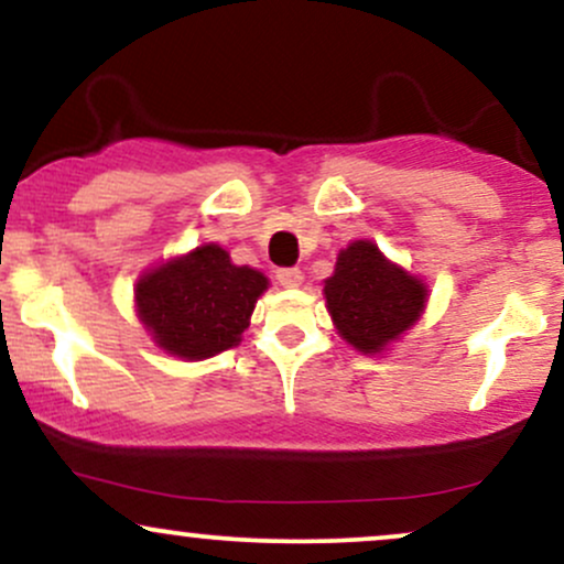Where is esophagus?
I'll list each match as a JSON object with an SVG mask.
<instances>
[{
	"mask_svg": "<svg viewBox=\"0 0 564 564\" xmlns=\"http://www.w3.org/2000/svg\"><path fill=\"white\" fill-rule=\"evenodd\" d=\"M275 281L281 283L283 289H296L302 286V270L300 268H278Z\"/></svg>",
	"mask_w": 564,
	"mask_h": 564,
	"instance_id": "34e87169",
	"label": "esophagus"
}]
</instances>
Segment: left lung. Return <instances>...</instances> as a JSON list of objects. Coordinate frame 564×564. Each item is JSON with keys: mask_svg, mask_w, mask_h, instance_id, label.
Instances as JSON below:
<instances>
[{"mask_svg": "<svg viewBox=\"0 0 564 564\" xmlns=\"http://www.w3.org/2000/svg\"><path fill=\"white\" fill-rule=\"evenodd\" d=\"M336 332L358 352L377 355L424 313L426 286L371 241H352L323 283Z\"/></svg>", "mask_w": 564, "mask_h": 564, "instance_id": "8db88e82", "label": "left lung"}]
</instances>
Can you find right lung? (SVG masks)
I'll return each mask as SVG.
<instances>
[{"instance_id":"1","label":"right lung","mask_w":564,"mask_h":564,"mask_svg":"<svg viewBox=\"0 0 564 564\" xmlns=\"http://www.w3.org/2000/svg\"><path fill=\"white\" fill-rule=\"evenodd\" d=\"M264 289L268 278L260 270L238 268L223 246L204 243L148 270L134 289V304L164 352L204 360L241 341Z\"/></svg>"}]
</instances>
